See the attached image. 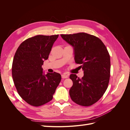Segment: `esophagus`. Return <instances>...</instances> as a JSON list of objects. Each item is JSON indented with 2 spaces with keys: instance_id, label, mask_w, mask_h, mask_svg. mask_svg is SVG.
Wrapping results in <instances>:
<instances>
[{
  "instance_id": "esophagus-1",
  "label": "esophagus",
  "mask_w": 130,
  "mask_h": 130,
  "mask_svg": "<svg viewBox=\"0 0 130 130\" xmlns=\"http://www.w3.org/2000/svg\"><path fill=\"white\" fill-rule=\"evenodd\" d=\"M61 76H62V78H66L68 77V75H66V74H62Z\"/></svg>"
}]
</instances>
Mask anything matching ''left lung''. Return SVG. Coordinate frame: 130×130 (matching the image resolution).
<instances>
[{"label": "left lung", "mask_w": 130, "mask_h": 130, "mask_svg": "<svg viewBox=\"0 0 130 130\" xmlns=\"http://www.w3.org/2000/svg\"><path fill=\"white\" fill-rule=\"evenodd\" d=\"M61 36L73 46L75 62L81 64L84 73L81 78L70 75L73 82L70 96L79 105H92L103 96L108 85L111 61L107 49L99 38L86 33Z\"/></svg>", "instance_id": "8db88e82"}]
</instances>
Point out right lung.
I'll list each match as a JSON object with an SVG mask.
<instances>
[{
  "label": "right lung",
  "mask_w": 130,
  "mask_h": 130,
  "mask_svg": "<svg viewBox=\"0 0 130 130\" xmlns=\"http://www.w3.org/2000/svg\"><path fill=\"white\" fill-rule=\"evenodd\" d=\"M58 37L37 35L29 38L15 53L12 67L15 87L22 99L32 106H40L52 100L61 82L60 74H45L42 67Z\"/></svg>",
  "instance_id": "1"
}]
</instances>
